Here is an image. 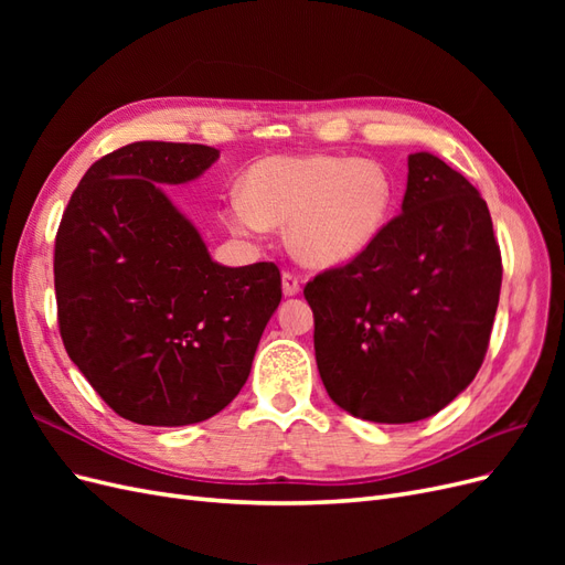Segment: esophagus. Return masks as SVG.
Here are the masks:
<instances>
[{"label":"esophagus","mask_w":565,"mask_h":565,"mask_svg":"<svg viewBox=\"0 0 565 565\" xmlns=\"http://www.w3.org/2000/svg\"><path fill=\"white\" fill-rule=\"evenodd\" d=\"M299 289H301V282L295 273H282V295L295 297V295H299Z\"/></svg>","instance_id":"1"}]
</instances>
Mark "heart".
I'll use <instances>...</instances> for the list:
<instances>
[{
  "mask_svg": "<svg viewBox=\"0 0 565 565\" xmlns=\"http://www.w3.org/2000/svg\"><path fill=\"white\" fill-rule=\"evenodd\" d=\"M396 204V181L367 158L268 156L243 179L224 210L237 235H259L287 221L285 241L301 264L339 266L380 241Z\"/></svg>",
  "mask_w": 565,
  "mask_h": 565,
  "instance_id": "b5f03b06",
  "label": "heart"
}]
</instances>
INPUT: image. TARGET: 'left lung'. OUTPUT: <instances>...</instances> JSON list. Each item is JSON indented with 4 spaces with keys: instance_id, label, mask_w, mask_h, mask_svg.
I'll return each mask as SVG.
<instances>
[{
    "instance_id": "1",
    "label": "left lung",
    "mask_w": 565,
    "mask_h": 565,
    "mask_svg": "<svg viewBox=\"0 0 565 565\" xmlns=\"http://www.w3.org/2000/svg\"><path fill=\"white\" fill-rule=\"evenodd\" d=\"M401 210L367 252L303 287L330 398L380 424L431 417L473 382L502 287L488 204L452 167L413 152Z\"/></svg>"
}]
</instances>
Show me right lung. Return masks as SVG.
<instances>
[{
	"mask_svg": "<svg viewBox=\"0 0 565 565\" xmlns=\"http://www.w3.org/2000/svg\"><path fill=\"white\" fill-rule=\"evenodd\" d=\"M216 160L212 146L129 143L87 169L61 218L54 285L65 351L136 424L221 413L245 386L282 297L276 264H216L164 193Z\"/></svg>",
	"mask_w": 565,
	"mask_h": 565,
	"instance_id": "obj_1",
	"label": "right lung"
}]
</instances>
